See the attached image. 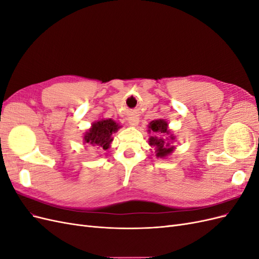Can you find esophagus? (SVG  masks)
<instances>
[{"label":"esophagus","mask_w":259,"mask_h":259,"mask_svg":"<svg viewBox=\"0 0 259 259\" xmlns=\"http://www.w3.org/2000/svg\"><path fill=\"white\" fill-rule=\"evenodd\" d=\"M138 123H139V119H138L137 116H131L130 119H128V124L131 125V126H133V127L137 126Z\"/></svg>","instance_id":"obj_1"}]
</instances>
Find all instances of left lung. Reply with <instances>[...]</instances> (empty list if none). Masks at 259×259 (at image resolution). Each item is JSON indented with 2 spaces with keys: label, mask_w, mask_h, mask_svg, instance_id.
<instances>
[{
  "label": "left lung",
  "mask_w": 259,
  "mask_h": 259,
  "mask_svg": "<svg viewBox=\"0 0 259 259\" xmlns=\"http://www.w3.org/2000/svg\"><path fill=\"white\" fill-rule=\"evenodd\" d=\"M148 133L154 135L149 138V146L154 148L156 158L166 159L175 150L176 136L168 128V123L164 119L153 120L148 125Z\"/></svg>",
  "instance_id": "left-lung-1"
}]
</instances>
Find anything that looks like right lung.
<instances>
[{
	"label": "right lung",
	"instance_id": "obj_1",
	"mask_svg": "<svg viewBox=\"0 0 259 259\" xmlns=\"http://www.w3.org/2000/svg\"><path fill=\"white\" fill-rule=\"evenodd\" d=\"M121 126L112 119H100L92 123V126L84 133L83 143L97 146L108 150L113 142L112 135Z\"/></svg>",
	"mask_w": 259,
	"mask_h": 259
}]
</instances>
